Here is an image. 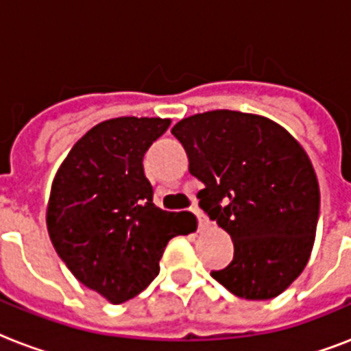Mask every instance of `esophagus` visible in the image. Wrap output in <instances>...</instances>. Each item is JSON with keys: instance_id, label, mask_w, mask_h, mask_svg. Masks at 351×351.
<instances>
[{"instance_id": "34e87169", "label": "esophagus", "mask_w": 351, "mask_h": 351, "mask_svg": "<svg viewBox=\"0 0 351 351\" xmlns=\"http://www.w3.org/2000/svg\"><path fill=\"white\" fill-rule=\"evenodd\" d=\"M191 211H193V213H195V217H197V220H198V224H200V228H202V226L208 224V219L204 217V213H202V211H200V209H198V208H191Z\"/></svg>"}]
</instances>
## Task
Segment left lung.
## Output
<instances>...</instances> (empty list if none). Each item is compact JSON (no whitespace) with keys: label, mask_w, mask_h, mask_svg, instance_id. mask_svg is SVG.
<instances>
[{"label":"left lung","mask_w":351,"mask_h":351,"mask_svg":"<svg viewBox=\"0 0 351 351\" xmlns=\"http://www.w3.org/2000/svg\"><path fill=\"white\" fill-rule=\"evenodd\" d=\"M171 132L204 184L198 206L233 240V261L211 277L240 299L282 293L308 264L321 208L302 145L269 118L228 109L184 118Z\"/></svg>","instance_id":"left-lung-1"}]
</instances>
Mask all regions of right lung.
Segmentation results:
<instances>
[{
    "instance_id": "obj_1",
    "label": "right lung",
    "mask_w": 351,
    "mask_h": 351,
    "mask_svg": "<svg viewBox=\"0 0 351 351\" xmlns=\"http://www.w3.org/2000/svg\"><path fill=\"white\" fill-rule=\"evenodd\" d=\"M169 123L136 117L101 121L74 143L52 180V245L80 282L112 304L147 288L167 242L193 231L189 213L154 206L143 175V154Z\"/></svg>"
}]
</instances>
